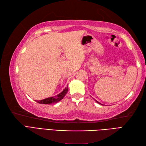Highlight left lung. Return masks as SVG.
<instances>
[{
    "label": "left lung",
    "mask_w": 146,
    "mask_h": 146,
    "mask_svg": "<svg viewBox=\"0 0 146 146\" xmlns=\"http://www.w3.org/2000/svg\"><path fill=\"white\" fill-rule=\"evenodd\" d=\"M94 100H95V99H94ZM96 100V102H98V103H99V104H100V102H98V101H97V100Z\"/></svg>",
    "instance_id": "obj_1"
}]
</instances>
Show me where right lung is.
Segmentation results:
<instances>
[{
    "mask_svg": "<svg viewBox=\"0 0 146 146\" xmlns=\"http://www.w3.org/2000/svg\"><path fill=\"white\" fill-rule=\"evenodd\" d=\"M68 91V86L64 89L63 91L61 92L59 94L54 96L51 97V98H48L44 99L41 100H36L37 102L39 104H54L59 102L61 99H62L64 97L66 96Z\"/></svg>",
    "mask_w": 146,
    "mask_h": 146,
    "instance_id": "1",
    "label": "right lung"
}]
</instances>
